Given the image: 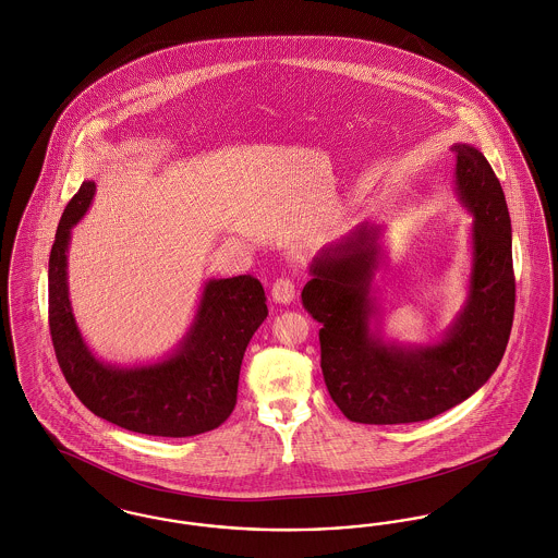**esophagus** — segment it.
<instances>
[{"label": "esophagus", "instance_id": "esophagus-1", "mask_svg": "<svg viewBox=\"0 0 558 558\" xmlns=\"http://www.w3.org/2000/svg\"><path fill=\"white\" fill-rule=\"evenodd\" d=\"M295 282L291 278H280L274 282L271 287V296L276 303H282V305H289L293 299H295Z\"/></svg>", "mask_w": 558, "mask_h": 558}]
</instances>
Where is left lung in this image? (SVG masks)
I'll list each match as a JSON object with an SVG mask.
<instances>
[{
    "label": "left lung",
    "mask_w": 558,
    "mask_h": 558,
    "mask_svg": "<svg viewBox=\"0 0 558 558\" xmlns=\"http://www.w3.org/2000/svg\"><path fill=\"white\" fill-rule=\"evenodd\" d=\"M456 194L472 221L468 296L440 341H386L373 282L384 262L381 228L362 223L310 265L303 307L318 320L328 393L350 422L392 426L432 420L487 384L514 318L512 226L487 158L456 143Z\"/></svg>",
    "instance_id": "8db88e82"
}]
</instances>
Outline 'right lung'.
I'll return each instance as SVG.
<instances>
[{"instance_id":"add662e5","label":"right lung","mask_w":558,"mask_h":558,"mask_svg":"<svg viewBox=\"0 0 558 558\" xmlns=\"http://www.w3.org/2000/svg\"><path fill=\"white\" fill-rule=\"evenodd\" d=\"M97 192L84 181L69 199L48 262V320L66 384L97 417L116 426L185 438L221 426L235 407L246 345L267 318L262 282L253 276L204 282L196 316L162 361L120 366L86 345L69 301L66 251Z\"/></svg>"}]
</instances>
